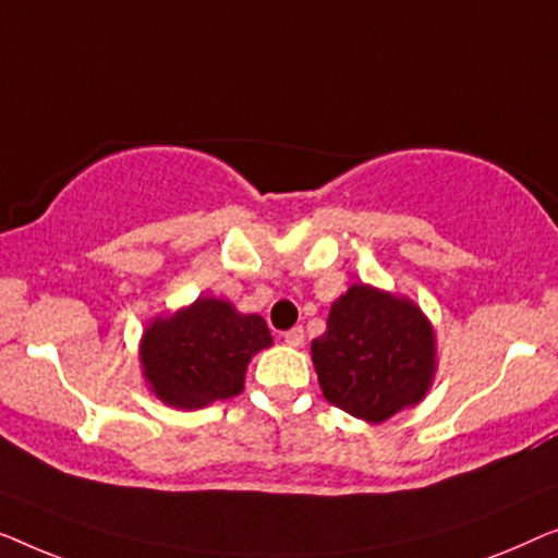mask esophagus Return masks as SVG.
Listing matches in <instances>:
<instances>
[{
	"mask_svg": "<svg viewBox=\"0 0 558 558\" xmlns=\"http://www.w3.org/2000/svg\"><path fill=\"white\" fill-rule=\"evenodd\" d=\"M282 339H286L288 347H293V349L303 347V341H305V336H303V328H301V326L290 328V331H286V336H282Z\"/></svg>",
	"mask_w": 558,
	"mask_h": 558,
	"instance_id": "34e87169",
	"label": "esophagus"
}]
</instances>
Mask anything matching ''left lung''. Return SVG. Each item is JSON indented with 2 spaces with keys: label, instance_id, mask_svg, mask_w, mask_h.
I'll list each match as a JSON object with an SVG mask.
<instances>
[{
  "label": "left lung",
  "instance_id": "obj_1",
  "mask_svg": "<svg viewBox=\"0 0 558 558\" xmlns=\"http://www.w3.org/2000/svg\"><path fill=\"white\" fill-rule=\"evenodd\" d=\"M311 359L328 402L379 425L427 397L437 336L412 298L354 282L331 303Z\"/></svg>",
  "mask_w": 558,
  "mask_h": 558
}]
</instances>
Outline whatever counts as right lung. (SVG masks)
<instances>
[{
    "mask_svg": "<svg viewBox=\"0 0 558 558\" xmlns=\"http://www.w3.org/2000/svg\"><path fill=\"white\" fill-rule=\"evenodd\" d=\"M272 347L270 328L257 313H240L230 301L199 295L169 316L148 320L138 341L141 374L148 391L174 410H202L245 389L247 364Z\"/></svg>",
    "mask_w": 558,
    "mask_h": 558,
    "instance_id": "add662e5",
    "label": "right lung"
}]
</instances>
